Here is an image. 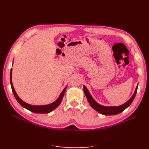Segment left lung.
Segmentation results:
<instances>
[{
	"instance_id": "left-lung-1",
	"label": "left lung",
	"mask_w": 149,
	"mask_h": 149,
	"mask_svg": "<svg viewBox=\"0 0 149 149\" xmlns=\"http://www.w3.org/2000/svg\"><path fill=\"white\" fill-rule=\"evenodd\" d=\"M137 87H138V85L137 86L136 90H135L134 93L132 95V96L130 97L127 102L119 106H102L100 104H98L95 100H94L93 97L91 95V94L89 93L88 89L84 85L83 86V89H84V92L86 95V97L87 100L88 101V102L89 103L90 106H91L94 110H96L97 112H100V114L103 115L112 116V115H116L120 113V112L124 111L126 108L130 106V104L132 103V102L134 100L135 97H136V93L137 91Z\"/></svg>"
}]
</instances>
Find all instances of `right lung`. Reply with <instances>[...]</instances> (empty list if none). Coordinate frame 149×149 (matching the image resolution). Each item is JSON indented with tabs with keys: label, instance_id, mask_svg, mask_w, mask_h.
<instances>
[{
	"label": "right lung",
	"instance_id": "add662e5",
	"mask_svg": "<svg viewBox=\"0 0 149 149\" xmlns=\"http://www.w3.org/2000/svg\"><path fill=\"white\" fill-rule=\"evenodd\" d=\"M12 68L10 70V82L12 92L13 93V95H14L17 101L19 102L20 104L22 106L25 107V109L30 111L31 112H33L34 113H39V114H47L49 113V112L55 109L60 104V103L62 101V99L64 96V94L66 91V89L67 88V86L63 90V91L61 93L60 96L58 97L57 100L51 104H49L47 105H42V106H33L29 104L26 103L24 101H22L21 99L19 97V96L17 94V93L15 91V89L13 88V86L12 81Z\"/></svg>",
	"mask_w": 149,
	"mask_h": 149
}]
</instances>
